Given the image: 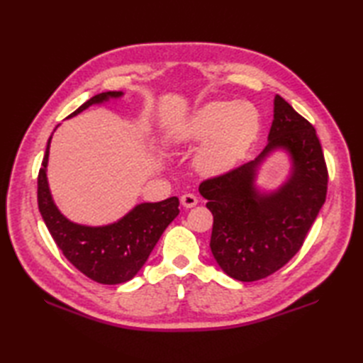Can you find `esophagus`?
<instances>
[{
    "label": "esophagus",
    "instance_id": "34e87169",
    "mask_svg": "<svg viewBox=\"0 0 363 363\" xmlns=\"http://www.w3.org/2000/svg\"><path fill=\"white\" fill-rule=\"evenodd\" d=\"M181 203H182L184 207L190 209V207H195L198 204V198L194 194H186V195L181 196Z\"/></svg>",
    "mask_w": 363,
    "mask_h": 363
}]
</instances>
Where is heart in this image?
<instances>
[{"label": "heart", "instance_id": "1", "mask_svg": "<svg viewBox=\"0 0 363 363\" xmlns=\"http://www.w3.org/2000/svg\"><path fill=\"white\" fill-rule=\"evenodd\" d=\"M260 115L246 101H211L177 121L167 135L172 145L184 146L206 140L195 157L203 174H221L233 168L256 142Z\"/></svg>", "mask_w": 363, "mask_h": 363}]
</instances>
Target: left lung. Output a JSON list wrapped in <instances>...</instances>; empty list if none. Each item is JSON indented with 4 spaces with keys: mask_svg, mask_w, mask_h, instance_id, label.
<instances>
[{
    "mask_svg": "<svg viewBox=\"0 0 363 363\" xmlns=\"http://www.w3.org/2000/svg\"><path fill=\"white\" fill-rule=\"evenodd\" d=\"M277 149L291 156V174L276 191L260 192L257 169ZM326 191L328 168L315 128L276 95L264 151L199 186L213 215L211 251L220 268L242 282L264 279L282 268L303 246Z\"/></svg>",
    "mask_w": 363,
    "mask_h": 363,
    "instance_id": "8db88e82",
    "label": "left lung"
}]
</instances>
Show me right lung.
I'll list each match as a JSON object with an SVG mask.
<instances>
[{
    "instance_id": "add662e5",
    "label": "right lung",
    "mask_w": 363,
    "mask_h": 363,
    "mask_svg": "<svg viewBox=\"0 0 363 363\" xmlns=\"http://www.w3.org/2000/svg\"><path fill=\"white\" fill-rule=\"evenodd\" d=\"M120 96H123V91H103L91 96L68 117H74L91 104H101L111 98ZM50 143L51 137L38 172L37 201L38 211L54 242L64 256L90 279L107 285L133 279L148 260L167 226L179 213V199L172 196L159 203L137 204L125 217L106 226L73 223L60 213L48 187L46 165Z\"/></svg>"
}]
</instances>
